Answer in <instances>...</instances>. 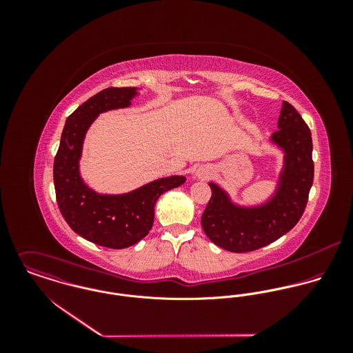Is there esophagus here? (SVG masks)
I'll return each mask as SVG.
<instances>
[{"label":"esophagus","mask_w":353,"mask_h":353,"mask_svg":"<svg viewBox=\"0 0 353 353\" xmlns=\"http://www.w3.org/2000/svg\"><path fill=\"white\" fill-rule=\"evenodd\" d=\"M210 174H212V171H210L208 167H201V168H199V170H197V172H196V175H197L199 178H201V179L206 178V176H209Z\"/></svg>","instance_id":"1"}]
</instances>
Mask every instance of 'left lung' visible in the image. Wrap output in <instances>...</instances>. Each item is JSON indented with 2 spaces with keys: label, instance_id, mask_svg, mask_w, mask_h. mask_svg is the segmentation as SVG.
<instances>
[{
  "label": "left lung",
  "instance_id": "left-lung-1",
  "mask_svg": "<svg viewBox=\"0 0 353 353\" xmlns=\"http://www.w3.org/2000/svg\"><path fill=\"white\" fill-rule=\"evenodd\" d=\"M277 128L270 141L284 152V164L276 192L268 201L238 205L219 185L209 183L212 197L202 213V228L224 250L246 252L268 246L302 217L314 179L311 132L288 101H283Z\"/></svg>",
  "mask_w": 353,
  "mask_h": 353
}]
</instances>
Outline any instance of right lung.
Instances as JSON below:
<instances>
[{"label":"right lung","mask_w":353,"mask_h":353,"mask_svg":"<svg viewBox=\"0 0 353 353\" xmlns=\"http://www.w3.org/2000/svg\"><path fill=\"white\" fill-rule=\"evenodd\" d=\"M139 88H105L73 111L63 126L54 159V188L58 208L69 227L84 239L108 249H126L148 235L157 199L186 178H160L125 194H99L80 175L87 130L101 112L125 108Z\"/></svg>","instance_id":"add662e5"}]
</instances>
